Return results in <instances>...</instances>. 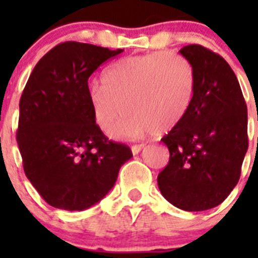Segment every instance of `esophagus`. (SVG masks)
Returning a JSON list of instances; mask_svg holds the SVG:
<instances>
[{
  "mask_svg": "<svg viewBox=\"0 0 258 258\" xmlns=\"http://www.w3.org/2000/svg\"><path fill=\"white\" fill-rule=\"evenodd\" d=\"M143 147H145V145H134V146H132V152H133V155L140 154V152L142 151Z\"/></svg>",
  "mask_w": 258,
  "mask_h": 258,
  "instance_id": "esophagus-1",
  "label": "esophagus"
}]
</instances>
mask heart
I'll use <instances>...</instances> for the list:
<instances>
[{"mask_svg":"<svg viewBox=\"0 0 258 258\" xmlns=\"http://www.w3.org/2000/svg\"><path fill=\"white\" fill-rule=\"evenodd\" d=\"M195 92L197 75L187 58L154 51L118 59L104 71L103 84H89L86 95L103 132L112 129L126 111L124 121L109 134L118 140L142 138L159 127L173 129L190 111Z\"/></svg>","mask_w":258,"mask_h":258,"instance_id":"obj_1","label":"heart"}]
</instances>
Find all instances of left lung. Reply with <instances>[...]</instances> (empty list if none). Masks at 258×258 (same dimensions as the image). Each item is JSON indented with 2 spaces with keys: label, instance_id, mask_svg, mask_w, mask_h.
<instances>
[{
  "label": "left lung",
  "instance_id": "1",
  "mask_svg": "<svg viewBox=\"0 0 258 258\" xmlns=\"http://www.w3.org/2000/svg\"><path fill=\"white\" fill-rule=\"evenodd\" d=\"M179 54L194 66L197 92L187 115L161 138L169 163L157 184L170 204L200 212L221 204L238 183L248 150L247 104L222 56L200 45Z\"/></svg>",
  "mask_w": 258,
  "mask_h": 258
}]
</instances>
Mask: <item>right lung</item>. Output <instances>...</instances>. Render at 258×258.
Segmentation results:
<instances>
[{
  "instance_id": "right-lung-1",
  "label": "right lung",
  "mask_w": 258,
  "mask_h": 258,
  "mask_svg": "<svg viewBox=\"0 0 258 258\" xmlns=\"http://www.w3.org/2000/svg\"><path fill=\"white\" fill-rule=\"evenodd\" d=\"M124 50L68 41L38 60L19 102L17 141L27 178L54 208L84 211L101 202L133 154L95 124L90 75Z\"/></svg>"
}]
</instances>
